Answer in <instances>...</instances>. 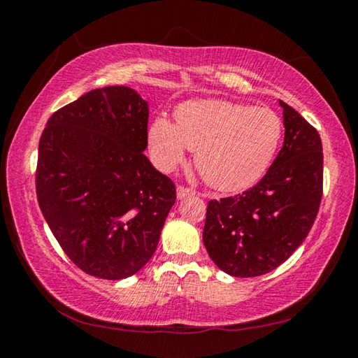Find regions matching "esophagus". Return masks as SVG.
<instances>
[{
	"instance_id": "obj_1",
	"label": "esophagus",
	"mask_w": 358,
	"mask_h": 358,
	"mask_svg": "<svg viewBox=\"0 0 358 358\" xmlns=\"http://www.w3.org/2000/svg\"><path fill=\"white\" fill-rule=\"evenodd\" d=\"M194 192L191 187H185V186H178L177 187V197L178 199H185V197H189V196H194Z\"/></svg>"
}]
</instances>
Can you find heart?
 I'll return each instance as SVG.
<instances>
[{"label":"heart","mask_w":358,"mask_h":358,"mask_svg":"<svg viewBox=\"0 0 358 358\" xmlns=\"http://www.w3.org/2000/svg\"><path fill=\"white\" fill-rule=\"evenodd\" d=\"M177 124L157 117L150 148L164 172L185 161L187 148L207 183L220 191L252 186L273 162L282 141V120L266 107L224 99H197L178 106Z\"/></svg>","instance_id":"1"}]
</instances>
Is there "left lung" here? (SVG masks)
<instances>
[{
    "label": "left lung",
    "instance_id": "8db88e82",
    "mask_svg": "<svg viewBox=\"0 0 358 358\" xmlns=\"http://www.w3.org/2000/svg\"><path fill=\"white\" fill-rule=\"evenodd\" d=\"M284 143L273 164L251 189L210 201L203 245L230 276L268 273L292 256L316 220L324 183L319 132L280 101Z\"/></svg>",
    "mask_w": 358,
    "mask_h": 358
}]
</instances>
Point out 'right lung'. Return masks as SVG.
Instances as JSON below:
<instances>
[{
    "label": "right lung",
    "instance_id": "1",
    "mask_svg": "<svg viewBox=\"0 0 358 358\" xmlns=\"http://www.w3.org/2000/svg\"><path fill=\"white\" fill-rule=\"evenodd\" d=\"M148 104L129 87L88 92L47 121L36 194L72 262L102 280L137 273L153 256L177 199L143 155Z\"/></svg>",
    "mask_w": 358,
    "mask_h": 358
}]
</instances>
